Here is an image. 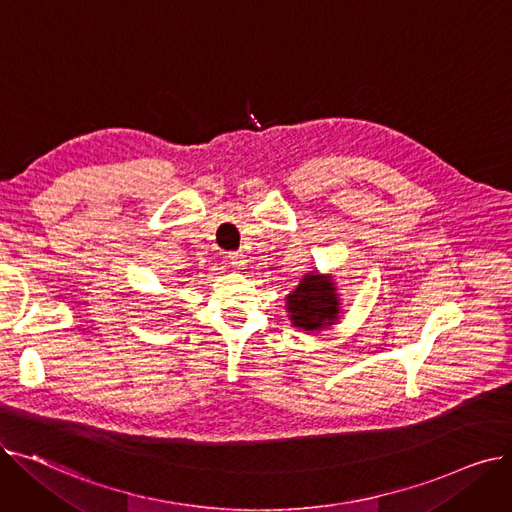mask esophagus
Returning <instances> with one entry per match:
<instances>
[{"mask_svg":"<svg viewBox=\"0 0 512 512\" xmlns=\"http://www.w3.org/2000/svg\"><path fill=\"white\" fill-rule=\"evenodd\" d=\"M228 259H230V265L234 267V270H245L247 257L242 255V253H230V255H228Z\"/></svg>","mask_w":512,"mask_h":512,"instance_id":"obj_1","label":"esophagus"}]
</instances>
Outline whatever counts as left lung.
<instances>
[{"label": "left lung", "mask_w": 512, "mask_h": 512, "mask_svg": "<svg viewBox=\"0 0 512 512\" xmlns=\"http://www.w3.org/2000/svg\"><path fill=\"white\" fill-rule=\"evenodd\" d=\"M290 326L303 332H321L338 324L342 301L332 274L317 270L305 274L290 294H286Z\"/></svg>", "instance_id": "left-lung-1"}]
</instances>
